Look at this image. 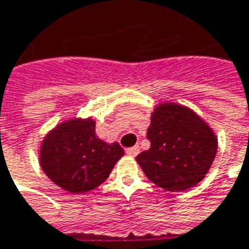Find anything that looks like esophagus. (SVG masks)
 <instances>
[{"label":"esophagus","mask_w":249,"mask_h":249,"mask_svg":"<svg viewBox=\"0 0 249 249\" xmlns=\"http://www.w3.org/2000/svg\"><path fill=\"white\" fill-rule=\"evenodd\" d=\"M139 151H141V147H139V146H133V147L126 149L125 153H126L128 156H131V157H135V156H138V154H139Z\"/></svg>","instance_id":"obj_1"}]
</instances>
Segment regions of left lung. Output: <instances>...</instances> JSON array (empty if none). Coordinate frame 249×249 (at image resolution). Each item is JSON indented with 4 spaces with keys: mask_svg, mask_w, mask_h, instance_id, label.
Masks as SVG:
<instances>
[{
    "mask_svg": "<svg viewBox=\"0 0 249 249\" xmlns=\"http://www.w3.org/2000/svg\"><path fill=\"white\" fill-rule=\"evenodd\" d=\"M150 149L136 157L144 175L167 192H183L208 174L218 150V138L190 107L161 102L147 128Z\"/></svg>",
    "mask_w": 249,
    "mask_h": 249,
    "instance_id": "8db88e82",
    "label": "left lung"
}]
</instances>
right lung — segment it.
<instances>
[{
    "label": "right lung",
    "instance_id": "1",
    "mask_svg": "<svg viewBox=\"0 0 249 249\" xmlns=\"http://www.w3.org/2000/svg\"><path fill=\"white\" fill-rule=\"evenodd\" d=\"M95 126L92 117H74L59 123L41 142L39 165L66 192L81 194L96 189L124 156L117 142L102 141Z\"/></svg>",
    "mask_w": 249,
    "mask_h": 249
}]
</instances>
